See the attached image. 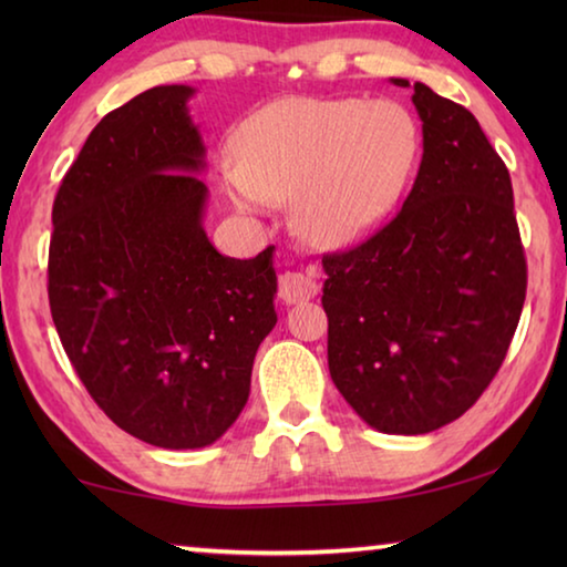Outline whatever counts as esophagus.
Segmentation results:
<instances>
[{"label": "esophagus", "instance_id": "obj_1", "mask_svg": "<svg viewBox=\"0 0 567 567\" xmlns=\"http://www.w3.org/2000/svg\"><path fill=\"white\" fill-rule=\"evenodd\" d=\"M318 295V282L315 277L305 272H285L280 277V300L287 305H297L310 300Z\"/></svg>", "mask_w": 567, "mask_h": 567}]
</instances>
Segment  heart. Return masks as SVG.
<instances>
[{
	"instance_id": "heart-1",
	"label": "heart",
	"mask_w": 567,
	"mask_h": 567,
	"mask_svg": "<svg viewBox=\"0 0 567 567\" xmlns=\"http://www.w3.org/2000/svg\"><path fill=\"white\" fill-rule=\"evenodd\" d=\"M420 145L415 117L398 102L287 97L243 124L219 187L245 215L292 199V223L307 243L348 247L395 209Z\"/></svg>"
}]
</instances>
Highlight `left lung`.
<instances>
[{
  "mask_svg": "<svg viewBox=\"0 0 567 567\" xmlns=\"http://www.w3.org/2000/svg\"><path fill=\"white\" fill-rule=\"evenodd\" d=\"M412 87L422 162L405 205L368 243L322 257L330 378L370 427L425 435L475 405L525 302L513 185L477 120Z\"/></svg>",
  "mask_w": 567,
  "mask_h": 567,
  "instance_id": "1",
  "label": "left lung"
}]
</instances>
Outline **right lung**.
I'll return each mask as SVG.
<instances>
[{
  "instance_id": "right-lung-1",
  "label": "right lung",
  "mask_w": 567,
  "mask_h": 567,
  "mask_svg": "<svg viewBox=\"0 0 567 567\" xmlns=\"http://www.w3.org/2000/svg\"><path fill=\"white\" fill-rule=\"evenodd\" d=\"M192 97L162 84L110 112L52 207L50 307L66 358L114 425L165 450L233 427L277 322L275 247L235 260L205 233Z\"/></svg>"
}]
</instances>
